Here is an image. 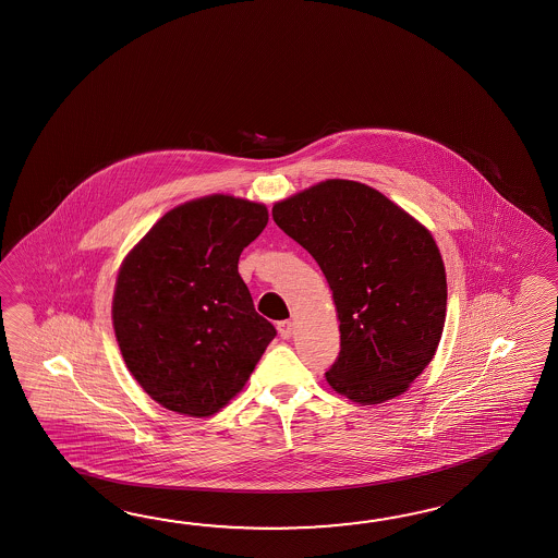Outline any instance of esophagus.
<instances>
[{"instance_id": "esophagus-1", "label": "esophagus", "mask_w": 558, "mask_h": 558, "mask_svg": "<svg viewBox=\"0 0 558 558\" xmlns=\"http://www.w3.org/2000/svg\"><path fill=\"white\" fill-rule=\"evenodd\" d=\"M277 329H279V336L283 337V339H291L293 333H295V324L293 322H279L277 324Z\"/></svg>"}]
</instances>
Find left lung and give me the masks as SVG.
Returning <instances> with one entry per match:
<instances>
[{
	"mask_svg": "<svg viewBox=\"0 0 558 558\" xmlns=\"http://www.w3.org/2000/svg\"><path fill=\"white\" fill-rule=\"evenodd\" d=\"M333 291L341 350L325 374L351 402L381 403L432 362L446 322V271L426 227L376 189L319 182L272 207Z\"/></svg>",
	"mask_w": 558,
	"mask_h": 558,
	"instance_id": "1",
	"label": "left lung"
}]
</instances>
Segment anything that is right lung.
I'll return each instance as SVG.
<instances>
[{
	"instance_id": "1",
	"label": "right lung",
	"mask_w": 558,
	"mask_h": 558,
	"mask_svg": "<svg viewBox=\"0 0 558 558\" xmlns=\"http://www.w3.org/2000/svg\"><path fill=\"white\" fill-rule=\"evenodd\" d=\"M269 213L210 195L169 210L118 272L112 322L134 379L177 414H217L277 336L255 312L239 257Z\"/></svg>"
}]
</instances>
